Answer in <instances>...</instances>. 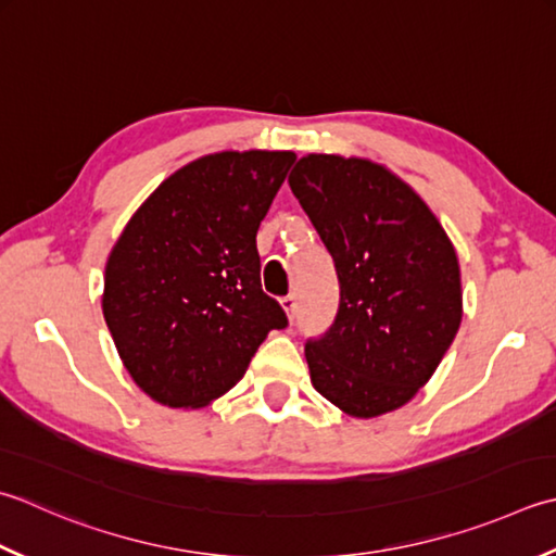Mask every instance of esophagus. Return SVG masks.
Segmentation results:
<instances>
[{"label":"esophagus","mask_w":556,"mask_h":556,"mask_svg":"<svg viewBox=\"0 0 556 556\" xmlns=\"http://www.w3.org/2000/svg\"><path fill=\"white\" fill-rule=\"evenodd\" d=\"M279 303H281V308L287 311L289 318H293V315H296V296H293V293H287V296H281Z\"/></svg>","instance_id":"obj_1"}]
</instances>
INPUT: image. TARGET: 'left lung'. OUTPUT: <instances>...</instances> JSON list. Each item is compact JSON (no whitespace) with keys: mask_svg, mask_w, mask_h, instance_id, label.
<instances>
[{"mask_svg":"<svg viewBox=\"0 0 556 556\" xmlns=\"http://www.w3.org/2000/svg\"><path fill=\"white\" fill-rule=\"evenodd\" d=\"M289 185L340 279L332 328L306 342L313 388L358 419L407 405L463 320L451 238L405 180L368 159L308 154Z\"/></svg>","mask_w":556,"mask_h":556,"instance_id":"1","label":"left lung"}]
</instances>
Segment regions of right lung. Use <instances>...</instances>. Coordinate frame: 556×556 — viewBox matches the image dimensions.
I'll list each match as a JSON object with an SVG mask.
<instances>
[{
	"label": "right lung",
	"mask_w": 556,
	"mask_h": 556,
	"mask_svg": "<svg viewBox=\"0 0 556 556\" xmlns=\"http://www.w3.org/2000/svg\"><path fill=\"white\" fill-rule=\"evenodd\" d=\"M293 151H219L163 180L105 263L103 318L135 383L168 407L228 393L287 315L260 285L255 236Z\"/></svg>",
	"instance_id": "right-lung-1"
}]
</instances>
